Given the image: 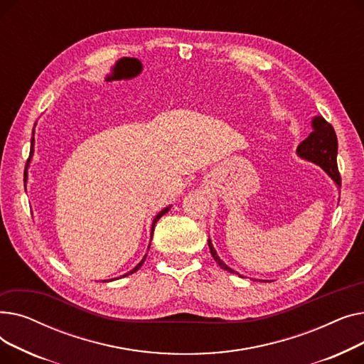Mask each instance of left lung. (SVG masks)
<instances>
[{
	"instance_id": "8db88e82",
	"label": "left lung",
	"mask_w": 364,
	"mask_h": 364,
	"mask_svg": "<svg viewBox=\"0 0 364 364\" xmlns=\"http://www.w3.org/2000/svg\"><path fill=\"white\" fill-rule=\"evenodd\" d=\"M311 127H313V131L310 132V136L304 141H301V144L296 149L298 156L302 159L311 161V162L317 164L318 166H321L324 169V172H326V174L335 181V184L338 187H341V176H339L338 164H336L338 139H336L335 129L326 119L321 117H314ZM208 246H209V251H211L213 258L215 259V262L221 267V269L230 272V273H236L235 270L230 269V267L225 265L220 259V257L217 255L214 246L211 243V239H208ZM236 274L240 276L239 273H236Z\"/></svg>"
}]
</instances>
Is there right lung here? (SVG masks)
<instances>
[{
    "label": "right lung",
    "mask_w": 364,
    "mask_h": 364,
    "mask_svg": "<svg viewBox=\"0 0 364 364\" xmlns=\"http://www.w3.org/2000/svg\"><path fill=\"white\" fill-rule=\"evenodd\" d=\"M31 144H32V146H31V156H29L28 162L31 161V158H32V153H33V137H32V140H31ZM28 165H29V164H28ZM25 176H26V171H25ZM169 208H171V206H168V208L162 209V211H161V213H159V214H158V215L155 217V220H153V224H151V236H153V230H155V224L158 223V220H159V218H161V217H162L164 214H166V213L169 211ZM149 246H150V245H149ZM144 259H146V255H144V258H143V259H141V261H140V262H139V264H137L136 267H134V269H132L131 272H128L127 274H124V276H121V277H125V276H128V274H132V273H136V272H137V270L140 269V267H141V264L144 262Z\"/></svg>",
    "instance_id": "1"
}]
</instances>
